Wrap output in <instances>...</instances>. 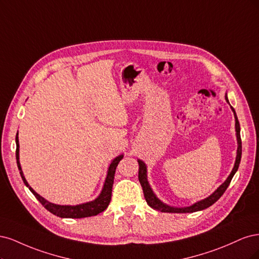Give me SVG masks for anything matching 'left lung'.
<instances>
[{"label": "left lung", "instance_id": "obj_1", "mask_svg": "<svg viewBox=\"0 0 259 259\" xmlns=\"http://www.w3.org/2000/svg\"><path fill=\"white\" fill-rule=\"evenodd\" d=\"M225 99H226L227 103H229L228 101V97L227 94L225 95ZM231 107V110L233 112V115H235V119H236V136H237V143H238V148H237V157H236V161H235V165L230 172V174L228 175V178L226 179L223 184L216 189L213 194H211L208 197L200 200V201L195 202L194 204H191L189 206H184V207H180V206H173V205H169L164 202H162L161 200L158 198L155 193L153 191L151 185L147 181V166L145 164L144 161H142L141 159H138L139 162V181L140 184L143 188V193H144V197L147 204L151 206L154 210L160 211L163 213H193V212H197V211H202L204 208L211 206L213 203H215L218 200L223 196V194L225 193V190L227 189V187L229 186L230 182L233 178V175L236 174V172L238 171L239 164L241 161V155H242V142H241V137H240V123L237 117V114L233 110V107Z\"/></svg>", "mask_w": 259, "mask_h": 259}]
</instances>
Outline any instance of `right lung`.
<instances>
[{
    "instance_id": "obj_1",
    "label": "right lung",
    "mask_w": 259,
    "mask_h": 259,
    "mask_svg": "<svg viewBox=\"0 0 259 259\" xmlns=\"http://www.w3.org/2000/svg\"><path fill=\"white\" fill-rule=\"evenodd\" d=\"M123 155H119L111 161L110 165H108L107 173H106V178L103 183V187L100 195L93 200V201L85 202V203H80L76 205H61V204H55L47 201L45 198L39 196L36 191L33 189L29 183L27 182L26 178H24L20 161H19V140H18V133L16 135V159H17V165L18 169L21 175V179L30 190L31 193L35 196V198L38 200V201L43 204V206L48 210L51 213L59 216L61 219H84V218H89V216H95L98 215L99 213L103 212L105 208L108 206L111 202V198H112V188H113V183H114V175L115 171L119 161L122 159Z\"/></svg>"
}]
</instances>
